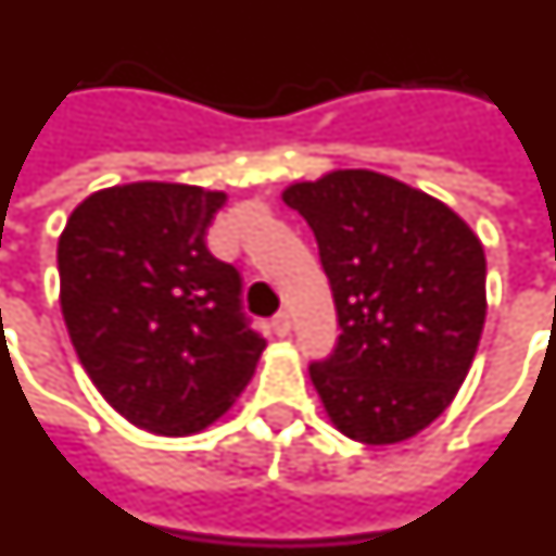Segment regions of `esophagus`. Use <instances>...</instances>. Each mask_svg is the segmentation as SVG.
Listing matches in <instances>:
<instances>
[{
  "instance_id": "esophagus-1",
  "label": "esophagus",
  "mask_w": 556,
  "mask_h": 556,
  "mask_svg": "<svg viewBox=\"0 0 556 556\" xmlns=\"http://www.w3.org/2000/svg\"><path fill=\"white\" fill-rule=\"evenodd\" d=\"M270 328H274V333L286 339V336L291 333V314H288V311H279V314L274 316V321H270Z\"/></svg>"
}]
</instances>
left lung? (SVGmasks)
<instances>
[{"label": "left lung", "instance_id": "left-lung-1", "mask_svg": "<svg viewBox=\"0 0 556 556\" xmlns=\"http://www.w3.org/2000/svg\"><path fill=\"white\" fill-rule=\"evenodd\" d=\"M314 228L339 344L311 365L342 435L401 444L458 395L486 321V256L446 203L370 169H333L282 191Z\"/></svg>", "mask_w": 556, "mask_h": 556}]
</instances>
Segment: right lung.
<instances>
[{
	"label": "right lung",
	"instance_id": "right-lung-1",
	"mask_svg": "<svg viewBox=\"0 0 556 556\" xmlns=\"http://www.w3.org/2000/svg\"><path fill=\"white\" fill-rule=\"evenodd\" d=\"M226 191L138 180L92 191L59 237V300L96 390L135 427L194 435L231 409L265 350L240 274L206 249Z\"/></svg>",
	"mask_w": 556,
	"mask_h": 556
}]
</instances>
